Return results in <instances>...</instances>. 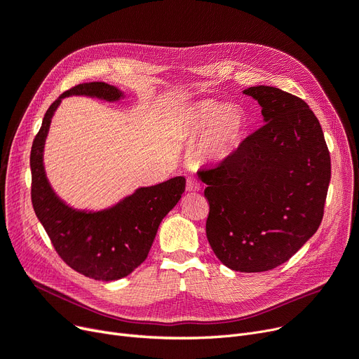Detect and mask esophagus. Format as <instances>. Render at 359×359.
Wrapping results in <instances>:
<instances>
[{
    "instance_id": "1",
    "label": "esophagus",
    "mask_w": 359,
    "mask_h": 359,
    "mask_svg": "<svg viewBox=\"0 0 359 359\" xmlns=\"http://www.w3.org/2000/svg\"><path fill=\"white\" fill-rule=\"evenodd\" d=\"M187 191H200V182L190 177L189 180H187Z\"/></svg>"
}]
</instances>
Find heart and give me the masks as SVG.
<instances>
[{"label": "heart", "instance_id": "1", "mask_svg": "<svg viewBox=\"0 0 359 359\" xmlns=\"http://www.w3.org/2000/svg\"><path fill=\"white\" fill-rule=\"evenodd\" d=\"M245 128V116L236 107L215 100H201L185 109L181 130L189 137L197 139L204 133L203 153L212 162L228 159L238 147Z\"/></svg>", "mask_w": 359, "mask_h": 359}]
</instances>
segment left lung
I'll return each mask as SVG.
<instances>
[{
    "label": "left lung",
    "mask_w": 359,
    "mask_h": 359,
    "mask_svg": "<svg viewBox=\"0 0 359 359\" xmlns=\"http://www.w3.org/2000/svg\"><path fill=\"white\" fill-rule=\"evenodd\" d=\"M244 95L260 104L264 126L200 178L216 257L235 271L257 273L287 262L317 232L332 166L321 126L302 99L271 86Z\"/></svg>",
    "instance_id": "left-lung-1"
}]
</instances>
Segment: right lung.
Here are the masks:
<instances>
[{
    "instance_id": "right-lung-1",
    "label": "right lung",
    "mask_w": 359,
    "mask_h": 359,
    "mask_svg": "<svg viewBox=\"0 0 359 359\" xmlns=\"http://www.w3.org/2000/svg\"><path fill=\"white\" fill-rule=\"evenodd\" d=\"M73 95L108 102L124 97L115 86L92 81L77 84L54 100L32 144V204L55 251L68 266L95 280H116L146 260L162 219L175 208L185 190V178L142 187L105 210L86 212L67 206L46 178L43 146L54 112L64 97Z\"/></svg>"
}]
</instances>
